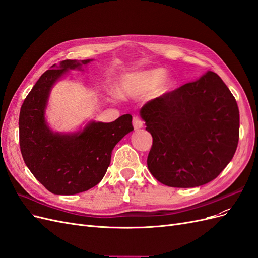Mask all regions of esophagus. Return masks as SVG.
<instances>
[{
	"label": "esophagus",
	"instance_id": "34e87169",
	"mask_svg": "<svg viewBox=\"0 0 258 258\" xmlns=\"http://www.w3.org/2000/svg\"><path fill=\"white\" fill-rule=\"evenodd\" d=\"M132 123H134L135 129H140L143 127V120L140 118L139 116H134V119H132Z\"/></svg>",
	"mask_w": 258,
	"mask_h": 258
}]
</instances>
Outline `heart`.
<instances>
[{
  "instance_id": "1",
  "label": "heart",
  "mask_w": 258,
  "mask_h": 258,
  "mask_svg": "<svg viewBox=\"0 0 258 258\" xmlns=\"http://www.w3.org/2000/svg\"><path fill=\"white\" fill-rule=\"evenodd\" d=\"M165 75L166 72L162 69H153L130 75L123 81L121 89L128 95H140V93L152 90L157 86V91L165 93L173 86L172 80L163 79Z\"/></svg>"
}]
</instances>
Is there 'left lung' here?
I'll return each instance as SVG.
<instances>
[{
	"mask_svg": "<svg viewBox=\"0 0 258 258\" xmlns=\"http://www.w3.org/2000/svg\"><path fill=\"white\" fill-rule=\"evenodd\" d=\"M140 114L153 137L148 170L167 186L188 188L213 181L236 153L238 104L214 72L148 101Z\"/></svg>",
	"mask_w": 258,
	"mask_h": 258,
	"instance_id": "obj_1",
	"label": "left lung"
}]
</instances>
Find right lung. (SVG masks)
Segmentation results:
<instances>
[{"instance_id":"1","label":"right lung","mask_w":258,"mask_h":258,"mask_svg":"<svg viewBox=\"0 0 258 258\" xmlns=\"http://www.w3.org/2000/svg\"><path fill=\"white\" fill-rule=\"evenodd\" d=\"M90 60H64L53 64L31 89L19 115L22 158L35 178L56 195H74L90 189L103 178L112 151L134 130L132 116L124 114L112 122L91 121L73 135L53 134L45 120L50 89L68 70L81 69Z\"/></svg>"}]
</instances>
